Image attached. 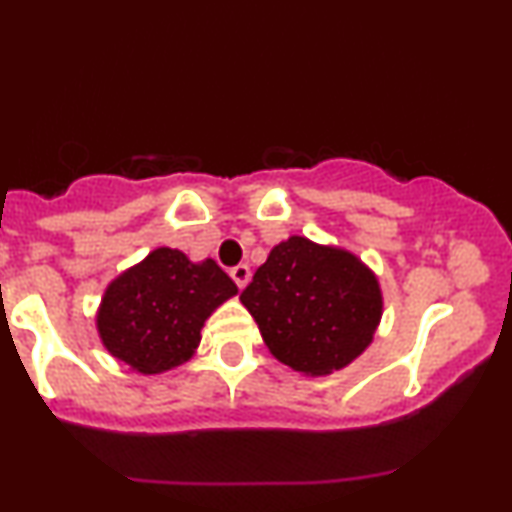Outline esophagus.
I'll return each mask as SVG.
<instances>
[{
    "instance_id": "esophagus-1",
    "label": "esophagus",
    "mask_w": 512,
    "mask_h": 512,
    "mask_svg": "<svg viewBox=\"0 0 512 512\" xmlns=\"http://www.w3.org/2000/svg\"><path fill=\"white\" fill-rule=\"evenodd\" d=\"M231 276H233V281L238 284V289H243V286H248V281H250V267L248 264H238V267L231 269Z\"/></svg>"
}]
</instances>
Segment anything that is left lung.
<instances>
[{
    "label": "left lung",
    "mask_w": 512,
    "mask_h": 512,
    "mask_svg": "<svg viewBox=\"0 0 512 512\" xmlns=\"http://www.w3.org/2000/svg\"><path fill=\"white\" fill-rule=\"evenodd\" d=\"M240 301L274 358L305 375L349 366L383 317V293L366 264L303 236L274 245Z\"/></svg>",
    "instance_id": "obj_1"
}]
</instances>
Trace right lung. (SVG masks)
Segmentation results:
<instances>
[{
	"label": "right lung",
	"instance_id": "add662e5",
	"mask_svg": "<svg viewBox=\"0 0 512 512\" xmlns=\"http://www.w3.org/2000/svg\"><path fill=\"white\" fill-rule=\"evenodd\" d=\"M238 286L214 260L192 262L185 252L158 248L103 293L98 334L117 361L156 375L190 361L204 320Z\"/></svg>",
	"mask_w": 512,
	"mask_h": 512
}]
</instances>
